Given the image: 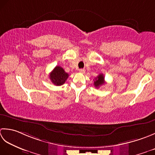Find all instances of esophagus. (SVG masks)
<instances>
[{
    "instance_id": "esophagus-1",
    "label": "esophagus",
    "mask_w": 155,
    "mask_h": 155,
    "mask_svg": "<svg viewBox=\"0 0 155 155\" xmlns=\"http://www.w3.org/2000/svg\"><path fill=\"white\" fill-rule=\"evenodd\" d=\"M79 71H80V73H81V74H84L85 71H86V70H85L84 69H80V70H79Z\"/></svg>"
}]
</instances>
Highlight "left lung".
<instances>
[{
    "label": "left lung",
    "mask_w": 155,
    "mask_h": 155,
    "mask_svg": "<svg viewBox=\"0 0 155 155\" xmlns=\"http://www.w3.org/2000/svg\"><path fill=\"white\" fill-rule=\"evenodd\" d=\"M105 84V81H104V76L102 74L97 75V76L95 78V80L94 82V85L96 87L98 88L101 86H102Z\"/></svg>",
    "instance_id": "obj_1"
}]
</instances>
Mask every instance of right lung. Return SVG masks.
<instances>
[{
    "mask_svg": "<svg viewBox=\"0 0 155 155\" xmlns=\"http://www.w3.org/2000/svg\"><path fill=\"white\" fill-rule=\"evenodd\" d=\"M68 77V74L60 66H56L49 74L50 80L55 86H61L67 80Z\"/></svg>",
    "mask_w": 155,
    "mask_h": 155,
    "instance_id": "add662e5",
    "label": "right lung"
}]
</instances>
